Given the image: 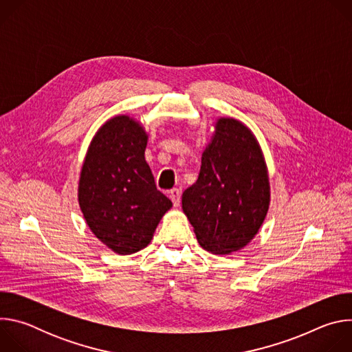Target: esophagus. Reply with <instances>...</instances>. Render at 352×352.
<instances>
[{
	"label": "esophagus",
	"instance_id": "34e87169",
	"mask_svg": "<svg viewBox=\"0 0 352 352\" xmlns=\"http://www.w3.org/2000/svg\"><path fill=\"white\" fill-rule=\"evenodd\" d=\"M170 199L173 200V205L175 208L179 206V202H181V190L178 188H174L170 190Z\"/></svg>",
	"mask_w": 352,
	"mask_h": 352
}]
</instances>
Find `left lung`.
I'll return each instance as SVG.
<instances>
[{"instance_id": "obj_1", "label": "left lung", "mask_w": 352, "mask_h": 352, "mask_svg": "<svg viewBox=\"0 0 352 352\" xmlns=\"http://www.w3.org/2000/svg\"><path fill=\"white\" fill-rule=\"evenodd\" d=\"M270 204L261 146L248 126L220 118L202 155L197 181L182 193V210L204 249L227 255L258 234Z\"/></svg>"}]
</instances>
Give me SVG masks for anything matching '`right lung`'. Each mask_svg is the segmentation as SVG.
Segmentation results:
<instances>
[{
  "label": "right lung",
  "mask_w": 352,
  "mask_h": 352,
  "mask_svg": "<svg viewBox=\"0 0 352 352\" xmlns=\"http://www.w3.org/2000/svg\"><path fill=\"white\" fill-rule=\"evenodd\" d=\"M147 135L128 116L109 120L94 135L78 188L79 206L91 232L118 255L152 241L171 200L156 188L144 160Z\"/></svg>",
  "instance_id": "obj_1"
}]
</instances>
